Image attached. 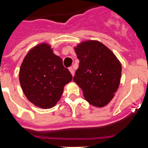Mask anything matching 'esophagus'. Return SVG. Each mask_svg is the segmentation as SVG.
I'll return each instance as SVG.
<instances>
[{
  "instance_id": "esophagus-1",
  "label": "esophagus",
  "mask_w": 148,
  "mask_h": 148,
  "mask_svg": "<svg viewBox=\"0 0 148 148\" xmlns=\"http://www.w3.org/2000/svg\"><path fill=\"white\" fill-rule=\"evenodd\" d=\"M69 71H70V72H71V74H72V76H74V69H73L72 67H70Z\"/></svg>"
}]
</instances>
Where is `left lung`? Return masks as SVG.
Instances as JSON below:
<instances>
[{
  "label": "left lung",
  "mask_w": 148,
  "mask_h": 148,
  "mask_svg": "<svg viewBox=\"0 0 148 148\" xmlns=\"http://www.w3.org/2000/svg\"><path fill=\"white\" fill-rule=\"evenodd\" d=\"M80 60L74 81L91 105L102 108L113 99L119 87L121 64L114 53L97 40H87L74 47Z\"/></svg>",
  "instance_id": "left-lung-1"
}]
</instances>
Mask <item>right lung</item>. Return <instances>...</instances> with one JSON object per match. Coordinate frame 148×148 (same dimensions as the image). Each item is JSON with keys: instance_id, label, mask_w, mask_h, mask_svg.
<instances>
[{"instance_id": "right-lung-1", "label": "right lung", "mask_w": 148, "mask_h": 148, "mask_svg": "<svg viewBox=\"0 0 148 148\" xmlns=\"http://www.w3.org/2000/svg\"><path fill=\"white\" fill-rule=\"evenodd\" d=\"M71 80V74L63 66L62 59L46 43L30 50L20 68L19 81L24 95L34 105L44 109L58 103L64 87Z\"/></svg>"}]
</instances>
